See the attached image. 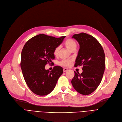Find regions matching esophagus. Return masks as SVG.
Instances as JSON below:
<instances>
[{
  "mask_svg": "<svg viewBox=\"0 0 122 122\" xmlns=\"http://www.w3.org/2000/svg\"><path fill=\"white\" fill-rule=\"evenodd\" d=\"M68 71V69L66 68H64L63 69V71H64V72H66V71Z\"/></svg>",
  "mask_w": 122,
  "mask_h": 122,
  "instance_id": "34e87169",
  "label": "esophagus"
}]
</instances>
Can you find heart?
Here are the masks:
<instances>
[{
	"label": "heart",
	"instance_id": "1",
	"mask_svg": "<svg viewBox=\"0 0 122 122\" xmlns=\"http://www.w3.org/2000/svg\"><path fill=\"white\" fill-rule=\"evenodd\" d=\"M64 44L65 46L71 51H72L74 49H76L77 48V43L76 41L71 39H67L65 41ZM59 47H56L54 50V55L56 56H57L59 55ZM72 62V59H64L60 62V65L61 66H68L71 65Z\"/></svg>",
	"mask_w": 122,
	"mask_h": 122
}]
</instances>
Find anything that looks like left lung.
<instances>
[{"instance_id": "1", "label": "left lung", "mask_w": 122, "mask_h": 122, "mask_svg": "<svg viewBox=\"0 0 122 122\" xmlns=\"http://www.w3.org/2000/svg\"><path fill=\"white\" fill-rule=\"evenodd\" d=\"M80 45L74 66H81L82 72H75L71 80L74 88L80 94L88 95L100 83L105 68V56L100 43L90 35L81 33L72 36Z\"/></svg>"}]
</instances>
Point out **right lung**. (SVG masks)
<instances>
[{
    "label": "right lung",
    "mask_w": 122,
    "mask_h": 122,
    "mask_svg": "<svg viewBox=\"0 0 122 122\" xmlns=\"http://www.w3.org/2000/svg\"><path fill=\"white\" fill-rule=\"evenodd\" d=\"M65 37L56 38L41 34L31 38L25 44L21 53V67L26 83L34 94L45 96L55 88L63 69L55 66L50 71L45 66L53 63L54 50Z\"/></svg>",
    "instance_id": "obj_1"
}]
</instances>
